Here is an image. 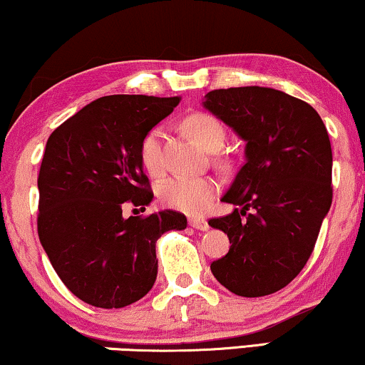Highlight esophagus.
Wrapping results in <instances>:
<instances>
[{"label": "esophagus", "instance_id": "esophagus-1", "mask_svg": "<svg viewBox=\"0 0 365 365\" xmlns=\"http://www.w3.org/2000/svg\"><path fill=\"white\" fill-rule=\"evenodd\" d=\"M189 226L194 229H199V231H207L209 229L207 221L202 217H189Z\"/></svg>", "mask_w": 365, "mask_h": 365}]
</instances>
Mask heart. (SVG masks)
<instances>
[{"mask_svg":"<svg viewBox=\"0 0 365 365\" xmlns=\"http://www.w3.org/2000/svg\"><path fill=\"white\" fill-rule=\"evenodd\" d=\"M186 129L199 146L207 151L221 148L226 139V129L217 118L207 113L191 114L186 119ZM139 159L143 168L158 176L163 171V128H154L139 144ZM219 184L211 178H171L159 186V197L168 207L186 214H199L206 209L216 194Z\"/></svg>","mask_w":365,"mask_h":365,"instance_id":"b5f03b06","label":"heart"}]
</instances>
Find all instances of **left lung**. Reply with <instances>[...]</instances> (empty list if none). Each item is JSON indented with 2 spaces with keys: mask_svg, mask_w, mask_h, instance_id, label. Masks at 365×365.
Instances as JSON below:
<instances>
[{
  "mask_svg": "<svg viewBox=\"0 0 365 365\" xmlns=\"http://www.w3.org/2000/svg\"><path fill=\"white\" fill-rule=\"evenodd\" d=\"M202 106L246 143L224 202L241 206L209 226L229 237L214 277L242 297L286 287L311 257L332 204V149L311 104L272 88L214 89Z\"/></svg>",
  "mask_w": 365,
  "mask_h": 365,
  "instance_id": "1",
  "label": "left lung"
}]
</instances>
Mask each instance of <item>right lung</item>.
<instances>
[{"label":"right lung","instance_id":"obj_1","mask_svg":"<svg viewBox=\"0 0 365 365\" xmlns=\"http://www.w3.org/2000/svg\"><path fill=\"white\" fill-rule=\"evenodd\" d=\"M181 98L113 94L54 129L39 168L38 236L64 286L94 307L139 301L158 276L156 241L187 226L184 214L123 216L153 201L139 144Z\"/></svg>","mask_w":365,"mask_h":365}]
</instances>
